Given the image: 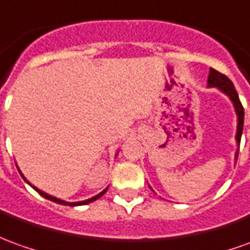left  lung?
I'll use <instances>...</instances> for the list:
<instances>
[{
  "instance_id": "1",
  "label": "left lung",
  "mask_w": 250,
  "mask_h": 250,
  "mask_svg": "<svg viewBox=\"0 0 250 250\" xmlns=\"http://www.w3.org/2000/svg\"><path fill=\"white\" fill-rule=\"evenodd\" d=\"M207 86L208 88H216L218 90H221L223 95H226L230 99V101L233 103L234 107L235 115H237V132H235V142H237V151H235L234 160L237 161L238 157V147H240L241 135H242V128H244V108L241 104L238 93L235 90L233 83L229 80L228 77L219 73V71L210 69L208 73V80H207ZM150 187V186H149ZM151 188V187H150Z\"/></svg>"
}]
</instances>
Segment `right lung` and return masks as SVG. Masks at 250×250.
I'll list each match as a JSON object with an SVG mask.
<instances>
[{
	"mask_svg": "<svg viewBox=\"0 0 250 250\" xmlns=\"http://www.w3.org/2000/svg\"><path fill=\"white\" fill-rule=\"evenodd\" d=\"M116 155H118V154H116ZM19 172H20V174H21L22 179L25 180L28 184H29V186L34 188L35 191L39 192V193L42 195V196H43V198L48 199V200H51V202H55V203L62 204V206H70V207H74V206H85V204L92 203V202H95V200H97L99 198H101V196H103V195H104V193H105V192H107V189H108V187H107V188H105L104 191H101L99 195H96V196H93V198H90V199H86V200H83V202H64V200H62V199H58V198H55V196H51V195H48V193H46V192H43L42 189H39V188H36L35 186H32V184H31V183H29V181H28L25 177H24V174L21 173V170H20V169H19Z\"/></svg>",
	"mask_w": 250,
	"mask_h": 250,
	"instance_id": "add662e5",
	"label": "right lung"
}]
</instances>
